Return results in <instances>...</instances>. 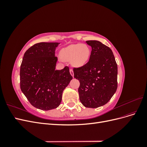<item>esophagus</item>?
<instances>
[{
  "instance_id": "1",
  "label": "esophagus",
  "mask_w": 147,
  "mask_h": 147,
  "mask_svg": "<svg viewBox=\"0 0 147 147\" xmlns=\"http://www.w3.org/2000/svg\"><path fill=\"white\" fill-rule=\"evenodd\" d=\"M70 73L71 75H72V76L74 77V70H73L72 69H70Z\"/></svg>"
}]
</instances>
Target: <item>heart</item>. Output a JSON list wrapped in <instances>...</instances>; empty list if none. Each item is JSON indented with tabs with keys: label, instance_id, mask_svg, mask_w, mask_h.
<instances>
[{
	"label": "heart",
	"instance_id": "obj_1",
	"mask_svg": "<svg viewBox=\"0 0 147 147\" xmlns=\"http://www.w3.org/2000/svg\"><path fill=\"white\" fill-rule=\"evenodd\" d=\"M91 49L84 43L70 45L64 48L61 52L62 58L65 61H70L74 67H80L85 65L90 58Z\"/></svg>",
	"mask_w": 147,
	"mask_h": 147
}]
</instances>
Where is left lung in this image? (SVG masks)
Listing matches in <instances>:
<instances>
[{"label": "left lung", "mask_w": 147, "mask_h": 147, "mask_svg": "<svg viewBox=\"0 0 147 147\" xmlns=\"http://www.w3.org/2000/svg\"><path fill=\"white\" fill-rule=\"evenodd\" d=\"M86 43L92 51L88 63L74 69V78L78 80L80 100L88 108L106 104L117 89L118 67L111 49L97 40Z\"/></svg>", "instance_id": "8db88e82"}]
</instances>
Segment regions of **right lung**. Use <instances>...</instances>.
Returning a JSON list of instances; mask_svg holds the SVG:
<instances>
[{"label": "right lung", "instance_id": "1", "mask_svg": "<svg viewBox=\"0 0 147 147\" xmlns=\"http://www.w3.org/2000/svg\"><path fill=\"white\" fill-rule=\"evenodd\" d=\"M59 44H35L25 52L21 65V91L32 105L42 110L59 106L63 91L72 79L68 67L56 70L55 51Z\"/></svg>", "mask_w": 147, "mask_h": 147}]
</instances>
